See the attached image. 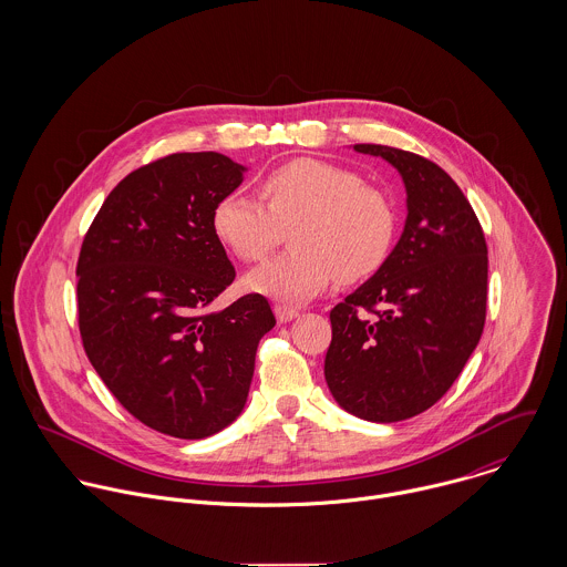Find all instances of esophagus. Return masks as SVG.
Listing matches in <instances>:
<instances>
[{"label":"esophagus","instance_id":"esophagus-1","mask_svg":"<svg viewBox=\"0 0 567 567\" xmlns=\"http://www.w3.org/2000/svg\"><path fill=\"white\" fill-rule=\"evenodd\" d=\"M275 317H277V321L288 323V321H292V319L299 317V310H297V308H290V306L277 303V306H275Z\"/></svg>","mask_w":567,"mask_h":567}]
</instances>
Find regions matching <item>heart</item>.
I'll return each mask as SVG.
<instances>
[{
    "instance_id": "heart-1",
    "label": "heart",
    "mask_w": 567,
    "mask_h": 567,
    "mask_svg": "<svg viewBox=\"0 0 567 567\" xmlns=\"http://www.w3.org/2000/svg\"><path fill=\"white\" fill-rule=\"evenodd\" d=\"M266 203L229 194L214 209V231L243 261H261L292 229V248L246 277L281 301L317 297L338 277L360 281L389 257L398 216L384 189L336 163L299 157L261 181Z\"/></svg>"
}]
</instances>
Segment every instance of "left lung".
I'll return each mask as SVG.
<instances>
[{
  "mask_svg": "<svg viewBox=\"0 0 567 567\" xmlns=\"http://www.w3.org/2000/svg\"><path fill=\"white\" fill-rule=\"evenodd\" d=\"M353 148L400 169L408 218L380 270L329 312L324 380L347 412L393 423L436 404L483 336L485 234L436 163L380 144Z\"/></svg>",
  "mask_w": 567,
  "mask_h": 567,
  "instance_id": "obj_1",
  "label": "left lung"
}]
</instances>
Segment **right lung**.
I'll list each match as a JSON object with an SVG mask.
<instances>
[{
	"label": "right lung",
	"mask_w": 567,
	"mask_h": 567,
	"mask_svg": "<svg viewBox=\"0 0 567 567\" xmlns=\"http://www.w3.org/2000/svg\"><path fill=\"white\" fill-rule=\"evenodd\" d=\"M243 172L220 153L142 165L113 187L82 240L84 353L135 419L176 439H205L236 421L257 344L275 327L257 292L209 310L236 279L214 209Z\"/></svg>",
	"instance_id": "obj_1"
}]
</instances>
